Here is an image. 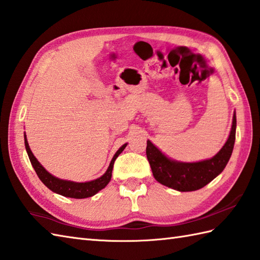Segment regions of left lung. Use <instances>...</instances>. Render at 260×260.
Segmentation results:
<instances>
[{"label": "left lung", "instance_id": "left-lung-1", "mask_svg": "<svg viewBox=\"0 0 260 260\" xmlns=\"http://www.w3.org/2000/svg\"><path fill=\"white\" fill-rule=\"evenodd\" d=\"M236 113L227 142L221 150L211 158L199 162H180L165 155L148 140L146 156L150 162L153 176L159 183L180 192L201 189L222 172L233 154L236 140Z\"/></svg>", "mask_w": 260, "mask_h": 260}]
</instances>
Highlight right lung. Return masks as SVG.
<instances>
[{
	"label": "right lung",
	"mask_w": 260,
	"mask_h": 260,
	"mask_svg": "<svg viewBox=\"0 0 260 260\" xmlns=\"http://www.w3.org/2000/svg\"><path fill=\"white\" fill-rule=\"evenodd\" d=\"M24 144H25L27 156L30 158V162L32 164L33 169H35L39 179L41 180L42 183L45 184L48 189H50L54 193H58L60 196L67 197V198L85 199V198L95 196L96 193H98L102 189H104V187L109 183L110 179H112V172H113L115 159L117 158L119 154L124 151L127 143L124 145H121L118 148V151L115 153V155L113 156L112 161H110L109 167L106 172H105L101 178L92 181H88V182H75V181H68V180L56 178V176L52 175L51 173H49L48 171L42 167L41 163L36 158V156L33 155V153L29 146V143H27L25 133H24Z\"/></svg>",
	"instance_id": "obj_1"
}]
</instances>
